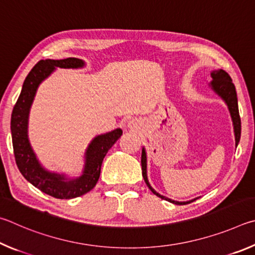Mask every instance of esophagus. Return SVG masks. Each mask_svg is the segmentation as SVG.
<instances>
[{"label":"esophagus","instance_id":"esophagus-1","mask_svg":"<svg viewBox=\"0 0 255 255\" xmlns=\"http://www.w3.org/2000/svg\"><path fill=\"white\" fill-rule=\"evenodd\" d=\"M132 123H133V122H130V124H132Z\"/></svg>","mask_w":255,"mask_h":255}]
</instances>
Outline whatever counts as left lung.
Listing matches in <instances>:
<instances>
[{"label": "left lung", "mask_w": 255, "mask_h": 255, "mask_svg": "<svg viewBox=\"0 0 255 255\" xmlns=\"http://www.w3.org/2000/svg\"><path fill=\"white\" fill-rule=\"evenodd\" d=\"M212 76V83L209 84V86L212 87V89L215 92L218 96H221L223 98V101L226 103L227 107H229V111L231 113V118L232 121H233V127H234V135H235V146H238L239 142H240V137H241V119H240V113H239V105H238V96H236V91H235V86L234 84L232 83V78L230 77V75L226 73L225 70L223 69H218V70H213L211 73ZM141 166H142V176H143V179L145 181L146 186L149 187V189L152 191L154 195H157L158 197L162 198L164 200H168L172 204L176 205H185L194 202L197 198H195L193 200H189V202H176V200L169 199L164 196L158 194L155 191L151 185L149 184L148 180V176H146V153H145V149H142V155H141Z\"/></svg>", "instance_id": "8db88e82"}]
</instances>
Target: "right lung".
Segmentation results:
<instances>
[{
	"mask_svg": "<svg viewBox=\"0 0 255 255\" xmlns=\"http://www.w3.org/2000/svg\"><path fill=\"white\" fill-rule=\"evenodd\" d=\"M84 65L85 62L78 58L40 60L26 76L20 96L12 111V143L17 168L22 176L35 188L58 199L79 197L95 187L101 175L103 159L123 133L121 128H116L94 137L85 152V166L80 177L67 178L65 175L48 171L40 164L28 139L29 112L37 89L57 67L82 68Z\"/></svg>",
	"mask_w": 255,
	"mask_h": 255,
	"instance_id": "right-lung-1",
	"label": "right lung"
}]
</instances>
